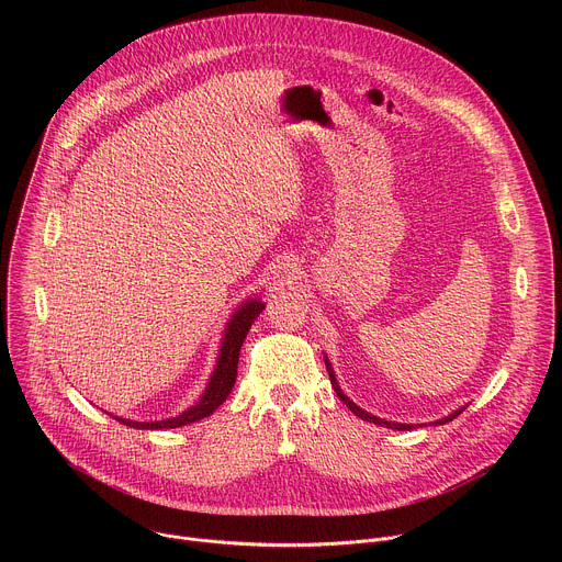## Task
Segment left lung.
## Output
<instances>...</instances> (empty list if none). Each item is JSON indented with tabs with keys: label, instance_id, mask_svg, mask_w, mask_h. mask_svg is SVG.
Returning <instances> with one entry per match:
<instances>
[{
	"label": "left lung",
	"instance_id": "8db88e82",
	"mask_svg": "<svg viewBox=\"0 0 562 562\" xmlns=\"http://www.w3.org/2000/svg\"><path fill=\"white\" fill-rule=\"evenodd\" d=\"M325 364H327V371H329V380H331V386L336 389V393H338V397L342 400V403L358 416V418H362V420H367V423H373V425H378V427H386V429H395V431H412V429H416V425H407V423H389V420H382V418H378V416H373V414H369V412H364V409H360L353 400L340 389V384H338V380H336V373H334V367H331V362H329V358L325 356ZM467 407H460V409H456L453 414H449V416H445V418H440V420H436L434 425H445V423H449V420H453V418H458L462 412H464Z\"/></svg>",
	"mask_w": 562,
	"mask_h": 562
}]
</instances>
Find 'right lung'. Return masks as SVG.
I'll return each instance as SVG.
<instances>
[{
  "label": "right lung",
  "instance_id": "add662e5",
  "mask_svg": "<svg viewBox=\"0 0 562 562\" xmlns=\"http://www.w3.org/2000/svg\"><path fill=\"white\" fill-rule=\"evenodd\" d=\"M265 308V302L260 297H249L243 304H239L224 327L222 334V342H220V351H217V360L213 367V373L202 391V395L195 400V403L184 409L178 416L171 418H162V420H148V423H137V420H128V418H117L113 416L117 423L133 427V429H178L191 423H198L206 416H211L224 400L228 397L235 378H237V358H239V349H243V342L254 325V319L260 315V311Z\"/></svg>",
  "mask_w": 562,
  "mask_h": 562
}]
</instances>
